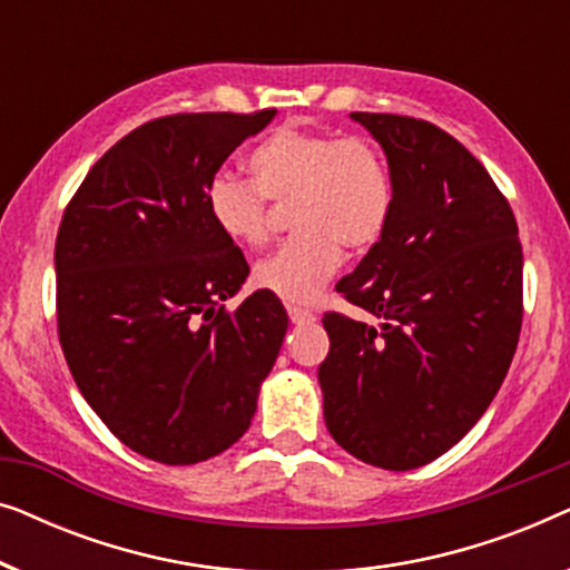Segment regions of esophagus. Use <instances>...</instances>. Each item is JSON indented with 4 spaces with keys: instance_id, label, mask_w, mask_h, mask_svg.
<instances>
[{
    "instance_id": "1",
    "label": "esophagus",
    "mask_w": 570,
    "mask_h": 570,
    "mask_svg": "<svg viewBox=\"0 0 570 570\" xmlns=\"http://www.w3.org/2000/svg\"><path fill=\"white\" fill-rule=\"evenodd\" d=\"M287 316H291L293 324H311V322H316V316L311 314V311L301 308V306H287Z\"/></svg>"
}]
</instances>
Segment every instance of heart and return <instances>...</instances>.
I'll return each mask as SVG.
<instances>
[{
    "label": "heart",
    "instance_id": "obj_1",
    "mask_svg": "<svg viewBox=\"0 0 570 570\" xmlns=\"http://www.w3.org/2000/svg\"><path fill=\"white\" fill-rule=\"evenodd\" d=\"M252 181L215 174L205 202L215 228L240 246L269 238V205L287 209L295 230L256 264L254 283L287 303H311L342 264V246L368 252L384 236L394 209L392 168L365 137H337L279 127L248 155Z\"/></svg>",
    "mask_w": 570,
    "mask_h": 570
}]
</instances>
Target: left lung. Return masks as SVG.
Segmentation results:
<instances>
[{"instance_id": "left-lung-1", "label": "left lung", "mask_w": 570, "mask_h": 570, "mask_svg": "<svg viewBox=\"0 0 570 570\" xmlns=\"http://www.w3.org/2000/svg\"><path fill=\"white\" fill-rule=\"evenodd\" d=\"M384 147L394 209L337 293L381 326L324 314V420L347 454L423 466L459 443L501 389L521 332V240L482 163L431 121L355 111Z\"/></svg>"}]
</instances>
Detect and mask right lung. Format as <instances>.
<instances>
[{
  "mask_svg": "<svg viewBox=\"0 0 570 570\" xmlns=\"http://www.w3.org/2000/svg\"><path fill=\"white\" fill-rule=\"evenodd\" d=\"M275 119L174 114L119 139L85 176L57 233V322L72 379L121 443L197 464L248 431L287 314L269 291L225 311L248 277L205 189Z\"/></svg>",
  "mask_w": 570,
  "mask_h": 570,
  "instance_id": "obj_1",
  "label": "right lung"
}]
</instances>
